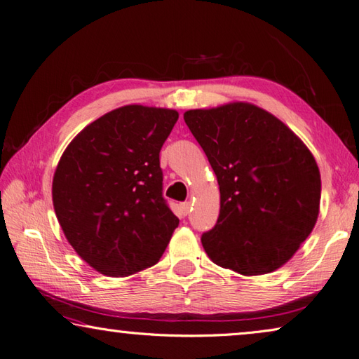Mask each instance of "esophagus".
I'll use <instances>...</instances> for the list:
<instances>
[{
  "label": "esophagus",
  "instance_id": "1",
  "mask_svg": "<svg viewBox=\"0 0 359 359\" xmlns=\"http://www.w3.org/2000/svg\"><path fill=\"white\" fill-rule=\"evenodd\" d=\"M180 211H182L183 215H188L189 211H191V203H189V202L182 203V205H180Z\"/></svg>",
  "mask_w": 359,
  "mask_h": 359
}]
</instances>
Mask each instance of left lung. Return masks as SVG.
I'll return each instance as SVG.
<instances>
[{
  "label": "left lung",
  "mask_w": 359,
  "mask_h": 359,
  "mask_svg": "<svg viewBox=\"0 0 359 359\" xmlns=\"http://www.w3.org/2000/svg\"><path fill=\"white\" fill-rule=\"evenodd\" d=\"M210 161L220 189L215 226L205 252L224 269L263 275L286 264L320 214L321 176L295 133L249 102L183 114Z\"/></svg>",
  "instance_id": "obj_1"
}]
</instances>
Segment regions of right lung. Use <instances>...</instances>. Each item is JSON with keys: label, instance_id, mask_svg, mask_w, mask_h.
I'll return each mask as SVG.
<instances>
[{"label": "right lung", "instance_id": "right-lung-1", "mask_svg": "<svg viewBox=\"0 0 359 359\" xmlns=\"http://www.w3.org/2000/svg\"><path fill=\"white\" fill-rule=\"evenodd\" d=\"M177 119L171 108L119 107L88 123L57 162V222L76 254L107 277L156 264L177 228L162 197L159 162Z\"/></svg>", "mask_w": 359, "mask_h": 359}]
</instances>
